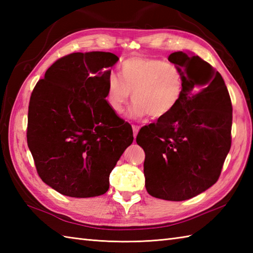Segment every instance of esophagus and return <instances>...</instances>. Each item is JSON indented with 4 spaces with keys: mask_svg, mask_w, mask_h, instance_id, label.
<instances>
[{
    "mask_svg": "<svg viewBox=\"0 0 253 253\" xmlns=\"http://www.w3.org/2000/svg\"><path fill=\"white\" fill-rule=\"evenodd\" d=\"M138 131H139V127L136 125H132V132H133V137H137L138 135Z\"/></svg>",
    "mask_w": 253,
    "mask_h": 253,
    "instance_id": "obj_1",
    "label": "esophagus"
}]
</instances>
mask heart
Here are the masks:
<instances>
[{
	"instance_id": "heart-1",
	"label": "heart",
	"mask_w": 253,
	"mask_h": 253,
	"mask_svg": "<svg viewBox=\"0 0 253 253\" xmlns=\"http://www.w3.org/2000/svg\"><path fill=\"white\" fill-rule=\"evenodd\" d=\"M121 79L111 74L106 102L110 109L122 114L132 99L130 116L164 118L180 103L185 89L181 71L176 65L158 58L136 57L122 63Z\"/></svg>"
}]
</instances>
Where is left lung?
Segmentation results:
<instances>
[{"instance_id": "obj_1", "label": "left lung", "mask_w": 253, "mask_h": 253, "mask_svg": "<svg viewBox=\"0 0 253 253\" xmlns=\"http://www.w3.org/2000/svg\"><path fill=\"white\" fill-rule=\"evenodd\" d=\"M169 61L185 80L178 106L142 127L136 141L144 153L149 195L184 201L217 181L232 146L233 106L221 74L198 55L174 52Z\"/></svg>"}]
</instances>
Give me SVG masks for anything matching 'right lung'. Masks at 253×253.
Masks as SVG:
<instances>
[{
  "label": "right lung",
  "mask_w": 253,
  "mask_h": 253,
  "mask_svg": "<svg viewBox=\"0 0 253 253\" xmlns=\"http://www.w3.org/2000/svg\"><path fill=\"white\" fill-rule=\"evenodd\" d=\"M110 52L72 53L47 68L28 107L27 143L40 178L73 198L101 196L133 140L132 129L105 100Z\"/></svg>",
  "instance_id": "add662e5"
}]
</instances>
